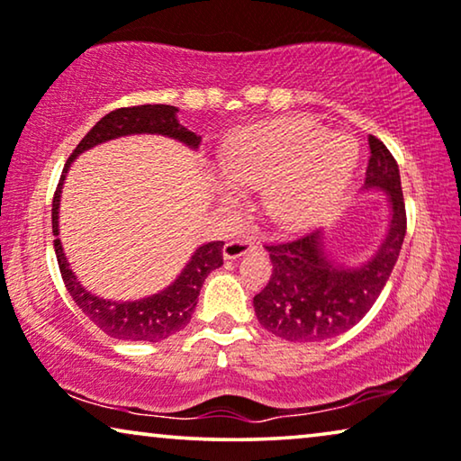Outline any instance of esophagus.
I'll return each instance as SVG.
<instances>
[{
    "label": "esophagus",
    "instance_id": "34e87169",
    "mask_svg": "<svg viewBox=\"0 0 461 461\" xmlns=\"http://www.w3.org/2000/svg\"><path fill=\"white\" fill-rule=\"evenodd\" d=\"M257 250V244L249 238H238V240H230L223 246V257L225 258H238L249 255V252Z\"/></svg>",
    "mask_w": 461,
    "mask_h": 461
}]
</instances>
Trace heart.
I'll return each mask as SVG.
<instances>
[{
	"label": "heart",
	"mask_w": 461,
	"mask_h": 461,
	"mask_svg": "<svg viewBox=\"0 0 461 461\" xmlns=\"http://www.w3.org/2000/svg\"><path fill=\"white\" fill-rule=\"evenodd\" d=\"M355 148L304 119H271L246 129L223 157L219 194L238 203L240 190L263 187V212L286 230L307 228L332 206L348 184Z\"/></svg>",
	"instance_id": "b5f03b06"
}]
</instances>
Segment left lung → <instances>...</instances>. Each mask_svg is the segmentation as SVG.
<instances>
[{
  "label": "left lung",
  "mask_w": 461,
  "mask_h": 461,
  "mask_svg": "<svg viewBox=\"0 0 461 461\" xmlns=\"http://www.w3.org/2000/svg\"><path fill=\"white\" fill-rule=\"evenodd\" d=\"M367 141L372 154L366 187L384 190L393 209L386 240L372 261L357 269L330 261L320 231L265 244L274 271L252 303L258 323L284 340L320 342L357 326L393 274L407 230L399 165L378 138L369 135Z\"/></svg>",
  "instance_id": "8db88e82"
}]
</instances>
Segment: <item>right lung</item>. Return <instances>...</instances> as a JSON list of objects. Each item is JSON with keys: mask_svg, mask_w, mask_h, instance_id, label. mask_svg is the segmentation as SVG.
I'll return each mask as SVG.
<instances>
[{"mask_svg": "<svg viewBox=\"0 0 461 461\" xmlns=\"http://www.w3.org/2000/svg\"><path fill=\"white\" fill-rule=\"evenodd\" d=\"M175 113H177V108L167 106V104H141V106L113 110V113L95 122L92 131L79 141V146H77L73 154L68 157L67 165H64V171L60 175V181H58L54 203H51V231H54V236H58V206H60L64 175H67L70 163H73L81 152L102 144V141L131 133H160L184 141V144L192 148H198L200 135L187 131L184 125H179L177 119H175ZM54 249L62 280L67 284V290L70 296H73L77 307H79L104 334L119 340L133 342H158L167 339V336L179 332L181 328H185L192 320L194 309H196L200 288H203L206 276H209L212 269L221 267L223 265V242L221 240H219V242H209L200 246V249L194 252L190 263L185 265L184 271H181V276L171 284V286L165 288L163 293L135 303H113L89 294L87 290L81 286L73 271L68 269L67 257H64L62 244L58 238L54 240Z\"/></svg>", "mask_w": 461, "mask_h": 461, "instance_id": "obj_1", "label": "right lung"}]
</instances>
